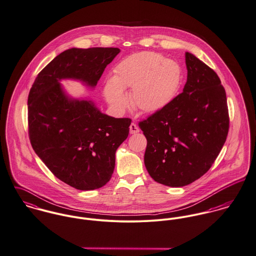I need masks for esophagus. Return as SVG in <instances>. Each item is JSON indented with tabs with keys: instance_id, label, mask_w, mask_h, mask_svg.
<instances>
[{
	"instance_id": "obj_1",
	"label": "esophagus",
	"mask_w": 256,
	"mask_h": 256,
	"mask_svg": "<svg viewBox=\"0 0 256 256\" xmlns=\"http://www.w3.org/2000/svg\"><path fill=\"white\" fill-rule=\"evenodd\" d=\"M140 132V128L136 126V124H134V122L130 124V132L132 134H138V132Z\"/></svg>"
}]
</instances>
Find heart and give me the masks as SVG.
<instances>
[{
	"mask_svg": "<svg viewBox=\"0 0 256 256\" xmlns=\"http://www.w3.org/2000/svg\"><path fill=\"white\" fill-rule=\"evenodd\" d=\"M113 78L103 87L105 99L118 112L130 104L124 89L132 87V105L144 113H155L168 106L182 84L180 64L161 54L143 51L120 60L113 68Z\"/></svg>",
	"mask_w": 256,
	"mask_h": 256,
	"instance_id": "1",
	"label": "heart"
}]
</instances>
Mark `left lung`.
I'll return each instance as SVG.
<instances>
[{"mask_svg":"<svg viewBox=\"0 0 256 256\" xmlns=\"http://www.w3.org/2000/svg\"><path fill=\"white\" fill-rule=\"evenodd\" d=\"M186 64L182 93L138 124L147 140L146 170L155 182L172 188L188 186L207 172L230 124L226 91L217 74L188 52Z\"/></svg>","mask_w":256,"mask_h":256,"instance_id":"8db88e82","label":"left lung"}]
</instances>
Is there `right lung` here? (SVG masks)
<instances>
[{"label": "right lung", "mask_w": 256, "mask_h": 256, "mask_svg": "<svg viewBox=\"0 0 256 256\" xmlns=\"http://www.w3.org/2000/svg\"><path fill=\"white\" fill-rule=\"evenodd\" d=\"M118 48H72L50 62L29 91L32 148L58 180L80 190L105 186L114 169L118 147L132 120L101 113L90 100L68 97L60 84L72 78L94 87Z\"/></svg>", "instance_id": "obj_1"}]
</instances>
